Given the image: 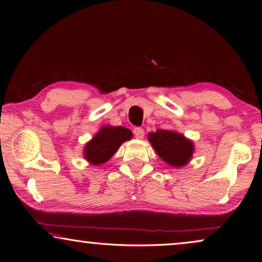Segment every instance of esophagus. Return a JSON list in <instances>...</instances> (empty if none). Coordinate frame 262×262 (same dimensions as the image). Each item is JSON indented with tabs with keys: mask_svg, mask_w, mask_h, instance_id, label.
Returning <instances> with one entry per match:
<instances>
[{
	"mask_svg": "<svg viewBox=\"0 0 262 262\" xmlns=\"http://www.w3.org/2000/svg\"><path fill=\"white\" fill-rule=\"evenodd\" d=\"M133 133H134V135H135V137L138 139H142L144 137V134H145L144 129L141 128V127H136V128H134Z\"/></svg>",
	"mask_w": 262,
	"mask_h": 262,
	"instance_id": "34e87169",
	"label": "esophagus"
}]
</instances>
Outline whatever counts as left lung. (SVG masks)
Segmentation results:
<instances>
[{
    "label": "left lung",
    "mask_w": 262,
    "mask_h": 262,
    "mask_svg": "<svg viewBox=\"0 0 262 262\" xmlns=\"http://www.w3.org/2000/svg\"><path fill=\"white\" fill-rule=\"evenodd\" d=\"M148 141L161 159L174 167L184 166L192 159L194 145L184 135L173 130L157 129L148 134Z\"/></svg>",
    "instance_id": "left-lung-1"
}]
</instances>
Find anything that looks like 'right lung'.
Instances as JSON below:
<instances>
[{
	"label": "right lung",
	"mask_w": 262,
	"mask_h": 262,
	"mask_svg": "<svg viewBox=\"0 0 262 262\" xmlns=\"http://www.w3.org/2000/svg\"><path fill=\"white\" fill-rule=\"evenodd\" d=\"M132 132L125 127L103 126L83 148V156L91 165L106 163L116 153L120 145L132 138Z\"/></svg>",
	"instance_id": "1"
}]
</instances>
